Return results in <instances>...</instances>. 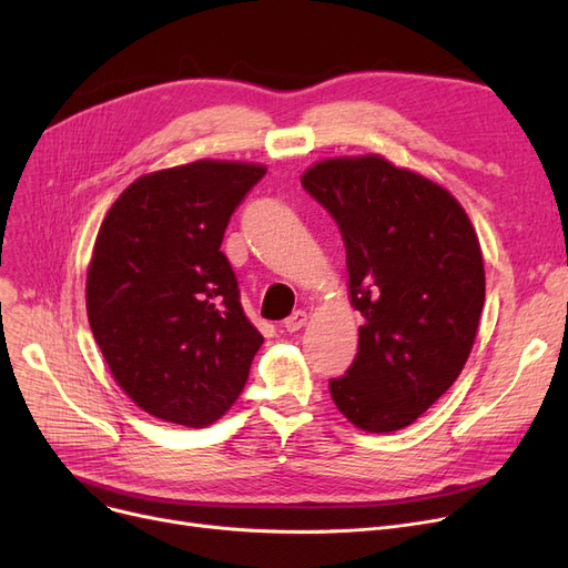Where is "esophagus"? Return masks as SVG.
<instances>
[{"label":"esophagus","instance_id":"34e87169","mask_svg":"<svg viewBox=\"0 0 568 568\" xmlns=\"http://www.w3.org/2000/svg\"><path fill=\"white\" fill-rule=\"evenodd\" d=\"M306 322H308V313L306 311H294L290 317H285V322H283V326H285V332H300L302 326H306Z\"/></svg>","mask_w":568,"mask_h":568}]
</instances>
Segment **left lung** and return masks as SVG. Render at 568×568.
Here are the masks:
<instances>
[{
	"instance_id": "obj_1",
	"label": "left lung",
	"mask_w": 568,
	"mask_h": 568,
	"mask_svg": "<svg viewBox=\"0 0 568 568\" xmlns=\"http://www.w3.org/2000/svg\"><path fill=\"white\" fill-rule=\"evenodd\" d=\"M302 186L336 221L359 349L329 392L345 419L394 433L456 382L486 302L484 257L456 197L382 156L329 159Z\"/></svg>"
}]
</instances>
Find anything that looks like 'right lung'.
Returning <instances> with one entry per match:
<instances>
[{
  "label": "right lung",
  "mask_w": 568,
  "mask_h": 568,
  "mask_svg": "<svg viewBox=\"0 0 568 568\" xmlns=\"http://www.w3.org/2000/svg\"><path fill=\"white\" fill-rule=\"evenodd\" d=\"M266 168L195 161L116 197L87 272V315L116 384L152 416L202 428L244 392L264 343L221 251Z\"/></svg>",
  "instance_id": "right-lung-1"
}]
</instances>
